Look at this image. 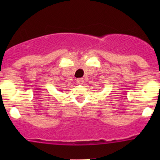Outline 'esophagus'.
<instances>
[{
	"mask_svg": "<svg viewBox=\"0 0 160 160\" xmlns=\"http://www.w3.org/2000/svg\"><path fill=\"white\" fill-rule=\"evenodd\" d=\"M83 82H84V80H83L82 78L77 79V83H78V84H82Z\"/></svg>",
	"mask_w": 160,
	"mask_h": 160,
	"instance_id": "1",
	"label": "esophagus"
}]
</instances>
